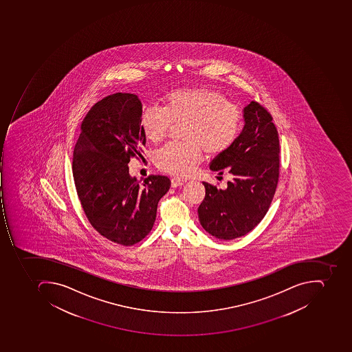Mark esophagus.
Masks as SVG:
<instances>
[{
	"instance_id": "obj_1",
	"label": "esophagus",
	"mask_w": 352,
	"mask_h": 352,
	"mask_svg": "<svg viewBox=\"0 0 352 352\" xmlns=\"http://www.w3.org/2000/svg\"><path fill=\"white\" fill-rule=\"evenodd\" d=\"M185 183H186V179H179V177H173V179H171V186L173 187L182 186Z\"/></svg>"
}]
</instances>
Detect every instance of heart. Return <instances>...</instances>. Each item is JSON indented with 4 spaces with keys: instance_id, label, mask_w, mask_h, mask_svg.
<instances>
[{
    "instance_id": "obj_1",
    "label": "heart",
    "mask_w": 352,
    "mask_h": 352,
    "mask_svg": "<svg viewBox=\"0 0 352 352\" xmlns=\"http://www.w3.org/2000/svg\"><path fill=\"white\" fill-rule=\"evenodd\" d=\"M224 96L207 87L179 88L166 94L160 109L145 107L140 127L150 142H162L170 124L184 122V144H169L155 156L160 169L177 177L194 171L202 151L217 156L230 148L239 133L241 113L236 105L225 102Z\"/></svg>"
}]
</instances>
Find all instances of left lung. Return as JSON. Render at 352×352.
<instances>
[{"label":"left lung","instance_id":"obj_1","mask_svg":"<svg viewBox=\"0 0 352 352\" xmlns=\"http://www.w3.org/2000/svg\"><path fill=\"white\" fill-rule=\"evenodd\" d=\"M245 125L234 143L210 162V169L232 175L225 190L202 182L198 208L204 230L221 240L242 237L262 221L279 177V137L272 115L258 103L242 110Z\"/></svg>","mask_w":352,"mask_h":352}]
</instances>
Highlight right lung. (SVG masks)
<instances>
[{
	"label": "right lung",
	"mask_w": 352,
	"mask_h": 352,
	"mask_svg": "<svg viewBox=\"0 0 352 352\" xmlns=\"http://www.w3.org/2000/svg\"><path fill=\"white\" fill-rule=\"evenodd\" d=\"M142 102L116 93L96 103L82 122L73 153V177L82 209L94 228L122 245H133L152 230L169 177L151 175L141 183L129 173L130 158L146 142L140 127Z\"/></svg>",
	"instance_id": "1"
}]
</instances>
